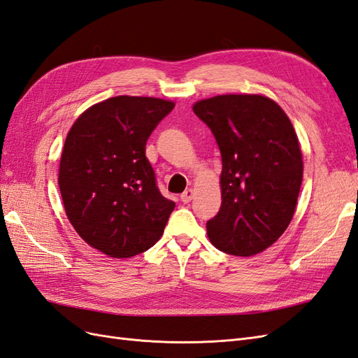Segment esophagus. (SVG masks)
Listing matches in <instances>:
<instances>
[{"instance_id": "1", "label": "esophagus", "mask_w": 358, "mask_h": 358, "mask_svg": "<svg viewBox=\"0 0 358 358\" xmlns=\"http://www.w3.org/2000/svg\"><path fill=\"white\" fill-rule=\"evenodd\" d=\"M192 196H194V191L191 188H188V189H185V191L180 194V200L183 203H189L192 200Z\"/></svg>"}]
</instances>
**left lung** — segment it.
<instances>
[{
    "mask_svg": "<svg viewBox=\"0 0 358 358\" xmlns=\"http://www.w3.org/2000/svg\"><path fill=\"white\" fill-rule=\"evenodd\" d=\"M192 110L221 150V209L206 224L220 251L251 257L289 225L303 179L299 138L285 112L264 95L229 94Z\"/></svg>",
    "mask_w": 358,
    "mask_h": 358,
    "instance_id": "8db88e82",
    "label": "left lung"
}]
</instances>
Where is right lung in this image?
<instances>
[{"instance_id": "right-lung-1", "label": "right lung", "mask_w": 358, "mask_h": 358, "mask_svg": "<svg viewBox=\"0 0 358 358\" xmlns=\"http://www.w3.org/2000/svg\"><path fill=\"white\" fill-rule=\"evenodd\" d=\"M175 103L119 95L85 110L67 134L59 191L67 218L82 239L113 258L152 248L175 203L157 187L146 142Z\"/></svg>"}]
</instances>
